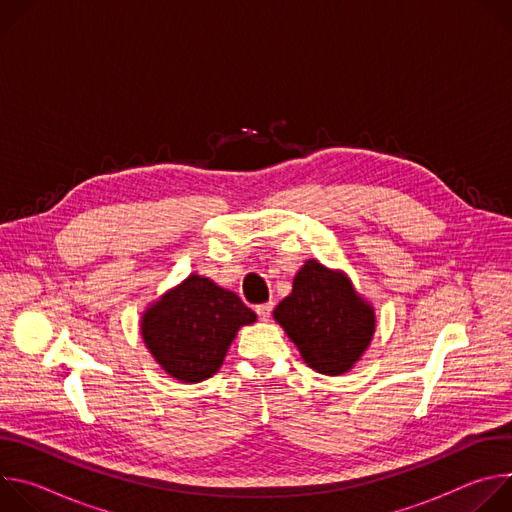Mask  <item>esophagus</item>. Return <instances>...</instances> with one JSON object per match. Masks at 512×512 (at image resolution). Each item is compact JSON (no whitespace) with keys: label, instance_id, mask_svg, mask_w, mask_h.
I'll return each mask as SVG.
<instances>
[{"label":"esophagus","instance_id":"esophagus-1","mask_svg":"<svg viewBox=\"0 0 512 512\" xmlns=\"http://www.w3.org/2000/svg\"><path fill=\"white\" fill-rule=\"evenodd\" d=\"M255 312H257V316H259V320L267 322V320L271 318V312H273V304H271V302H269V304H261V306H257V308H255Z\"/></svg>","mask_w":512,"mask_h":512}]
</instances>
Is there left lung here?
<instances>
[{
	"instance_id": "left-lung-1",
	"label": "left lung",
	"mask_w": 512,
	"mask_h": 512,
	"mask_svg": "<svg viewBox=\"0 0 512 512\" xmlns=\"http://www.w3.org/2000/svg\"><path fill=\"white\" fill-rule=\"evenodd\" d=\"M308 362L322 375L348 373L375 334V310L342 271L310 259L294 277V289L273 310Z\"/></svg>"
}]
</instances>
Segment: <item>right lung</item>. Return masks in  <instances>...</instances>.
Segmentation results:
<instances>
[{
	"instance_id": "add662e5",
	"label": "right lung",
	"mask_w": 512,
	"mask_h": 512,
	"mask_svg": "<svg viewBox=\"0 0 512 512\" xmlns=\"http://www.w3.org/2000/svg\"><path fill=\"white\" fill-rule=\"evenodd\" d=\"M255 320L235 291L192 273L143 312L141 336L170 377L200 383L221 369L239 328Z\"/></svg>"
}]
</instances>
